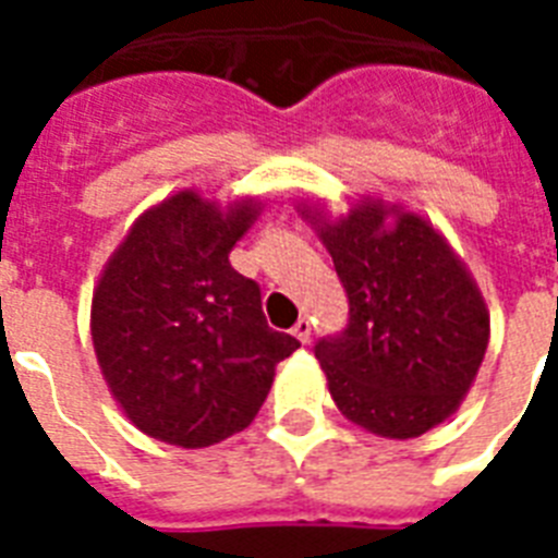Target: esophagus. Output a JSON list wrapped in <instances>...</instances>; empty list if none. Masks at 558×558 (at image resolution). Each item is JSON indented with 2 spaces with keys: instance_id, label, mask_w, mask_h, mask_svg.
Masks as SVG:
<instances>
[{
  "instance_id": "34e87169",
  "label": "esophagus",
  "mask_w": 558,
  "mask_h": 558,
  "mask_svg": "<svg viewBox=\"0 0 558 558\" xmlns=\"http://www.w3.org/2000/svg\"><path fill=\"white\" fill-rule=\"evenodd\" d=\"M310 332H313V327H310V322H306V318L295 322V327H292V336H295L301 344H306V341H310Z\"/></svg>"
}]
</instances>
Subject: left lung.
<instances>
[{
	"instance_id": "8db88e82",
	"label": "left lung",
	"mask_w": 558,
	"mask_h": 558,
	"mask_svg": "<svg viewBox=\"0 0 558 558\" xmlns=\"http://www.w3.org/2000/svg\"><path fill=\"white\" fill-rule=\"evenodd\" d=\"M298 214L327 245L350 301L348 330L315 344L332 402L388 440L446 423L489 344V310L466 263L432 219L379 196L339 217L301 199Z\"/></svg>"
}]
</instances>
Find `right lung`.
Returning a JSON list of instances; mask_svg holds the SVG:
<instances>
[{"label": "right lung", "instance_id": "1", "mask_svg": "<svg viewBox=\"0 0 558 558\" xmlns=\"http://www.w3.org/2000/svg\"><path fill=\"white\" fill-rule=\"evenodd\" d=\"M263 202L226 208L185 187L135 219L92 292V344L126 420L153 440L205 449L252 425L275 367L301 344L271 330L260 287L228 254Z\"/></svg>", "mask_w": 558, "mask_h": 558}]
</instances>
